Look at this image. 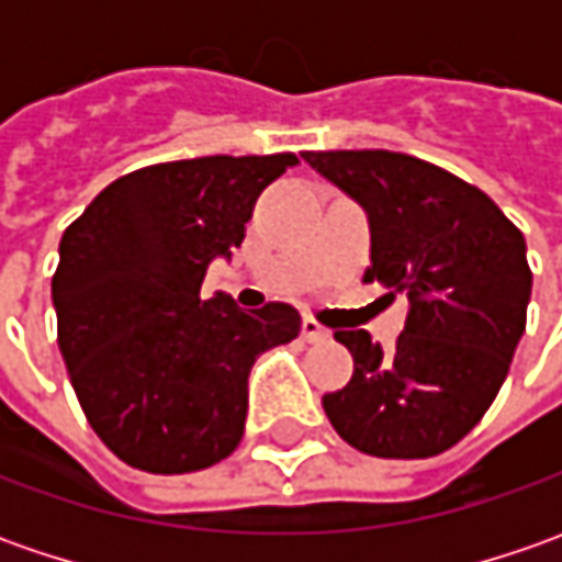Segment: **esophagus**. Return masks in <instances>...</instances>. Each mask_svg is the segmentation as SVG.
Segmentation results:
<instances>
[{"label":"esophagus","mask_w":562,"mask_h":562,"mask_svg":"<svg viewBox=\"0 0 562 562\" xmlns=\"http://www.w3.org/2000/svg\"><path fill=\"white\" fill-rule=\"evenodd\" d=\"M300 335H303V340H310V344H318V340H328L331 331H328L325 325H318L313 315H306L303 325H300Z\"/></svg>","instance_id":"obj_1"}]
</instances>
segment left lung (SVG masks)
Instances as JSON below:
<instances>
[{
    "label": "left lung",
    "mask_w": 562,
    "mask_h": 562,
    "mask_svg": "<svg viewBox=\"0 0 562 562\" xmlns=\"http://www.w3.org/2000/svg\"><path fill=\"white\" fill-rule=\"evenodd\" d=\"M303 159L369 215L362 281L409 300L391 350L369 331L337 328L353 378L322 397L325 416L369 457H438L485 416L526 331V237L479 187L416 156L335 149Z\"/></svg>",
    "instance_id": "obj_1"
}]
</instances>
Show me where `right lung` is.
I'll return each mask as SVG.
<instances>
[{"instance_id": "1", "label": "right lung", "mask_w": 562, "mask_h": 562, "mask_svg": "<svg viewBox=\"0 0 562 562\" xmlns=\"http://www.w3.org/2000/svg\"><path fill=\"white\" fill-rule=\"evenodd\" d=\"M300 159L203 156L105 187L58 244V350L80 409L119 460L181 475L222 463L247 422L259 353L300 335V313L200 300L215 256L244 244L259 193Z\"/></svg>"}]
</instances>
